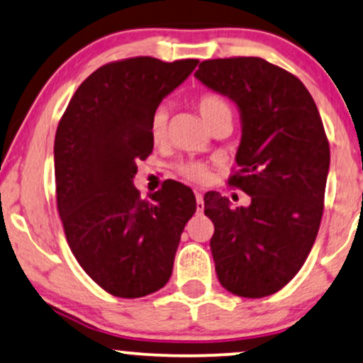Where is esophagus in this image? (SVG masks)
<instances>
[{
	"label": "esophagus",
	"mask_w": 363,
	"mask_h": 363,
	"mask_svg": "<svg viewBox=\"0 0 363 363\" xmlns=\"http://www.w3.org/2000/svg\"><path fill=\"white\" fill-rule=\"evenodd\" d=\"M196 209H197V213H203L204 211V201H203V194H201V192H196Z\"/></svg>",
	"instance_id": "obj_1"
}]
</instances>
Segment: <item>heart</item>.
<instances>
[{
	"label": "heart",
	"instance_id": "heart-1",
	"mask_svg": "<svg viewBox=\"0 0 363 363\" xmlns=\"http://www.w3.org/2000/svg\"><path fill=\"white\" fill-rule=\"evenodd\" d=\"M197 112L199 116L203 117L204 123L208 127H213L216 122L224 121V118H233V108L231 105L223 95L219 94H203L196 102ZM167 121H169V113L164 107H159L155 112L152 113L149 122V135L150 140L154 144H160V142L166 140L167 137ZM177 171L181 176H184L186 179H191V181L196 182H203L208 179L209 171L208 167L204 166L203 162H184L177 167Z\"/></svg>",
	"mask_w": 363,
	"mask_h": 363
}]
</instances>
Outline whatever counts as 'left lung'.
I'll list each match as a JSON object with an SVG mask.
<instances>
[{"label": "left lung", "instance_id": "1", "mask_svg": "<svg viewBox=\"0 0 363 363\" xmlns=\"http://www.w3.org/2000/svg\"><path fill=\"white\" fill-rule=\"evenodd\" d=\"M194 77L240 108V171L228 182L251 197L235 209L204 196L216 274L238 296L273 295L300 272L322 221L330 145L318 108L295 75L258 57L206 60Z\"/></svg>", "mask_w": 363, "mask_h": 363}]
</instances>
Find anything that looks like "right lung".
I'll use <instances>...</instances> for the list:
<instances>
[{
    "instance_id": "add662e5",
    "label": "right lung",
    "mask_w": 363,
    "mask_h": 363,
    "mask_svg": "<svg viewBox=\"0 0 363 363\" xmlns=\"http://www.w3.org/2000/svg\"><path fill=\"white\" fill-rule=\"evenodd\" d=\"M199 60L135 57L100 67L77 89L55 135L57 208L73 256L110 295L140 298L172 274L196 197L164 182L140 199L137 162L152 152L149 122Z\"/></svg>"
}]
</instances>
